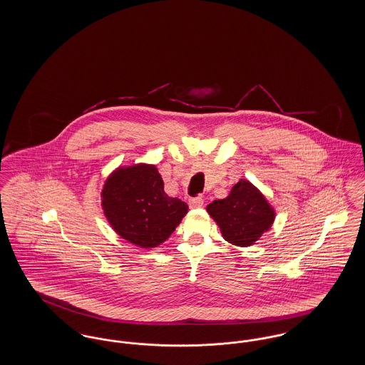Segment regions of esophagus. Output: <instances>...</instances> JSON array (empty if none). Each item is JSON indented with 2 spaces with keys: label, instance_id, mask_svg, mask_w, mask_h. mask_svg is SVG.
Masks as SVG:
<instances>
[{
  "label": "esophagus",
  "instance_id": "1",
  "mask_svg": "<svg viewBox=\"0 0 365 365\" xmlns=\"http://www.w3.org/2000/svg\"><path fill=\"white\" fill-rule=\"evenodd\" d=\"M189 205L190 208H201L204 205V200L202 197H192L189 200Z\"/></svg>",
  "mask_w": 365,
  "mask_h": 365
}]
</instances>
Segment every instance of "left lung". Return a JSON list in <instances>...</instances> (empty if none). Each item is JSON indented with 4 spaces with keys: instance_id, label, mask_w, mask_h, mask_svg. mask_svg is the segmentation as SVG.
I'll return each instance as SVG.
<instances>
[{
    "instance_id": "1",
    "label": "left lung",
    "mask_w": 365,
    "mask_h": 365,
    "mask_svg": "<svg viewBox=\"0 0 365 365\" xmlns=\"http://www.w3.org/2000/svg\"><path fill=\"white\" fill-rule=\"evenodd\" d=\"M207 210L227 242L241 247L259 241L277 216L265 195L246 179L232 186L226 198L209 204Z\"/></svg>"
}]
</instances>
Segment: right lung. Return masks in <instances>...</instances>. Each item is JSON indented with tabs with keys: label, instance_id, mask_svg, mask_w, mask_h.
<instances>
[{
	"label": "right lung",
	"instance_id": "obj_1",
	"mask_svg": "<svg viewBox=\"0 0 365 365\" xmlns=\"http://www.w3.org/2000/svg\"><path fill=\"white\" fill-rule=\"evenodd\" d=\"M105 217L118 235L142 249L165 242L187 213V204L164 191L153 164L119 167L101 191Z\"/></svg>",
	"mask_w": 365,
	"mask_h": 365
}]
</instances>
